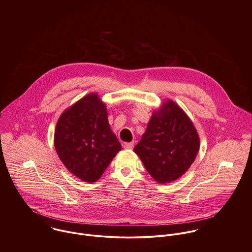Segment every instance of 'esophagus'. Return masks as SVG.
Returning <instances> with one entry per match:
<instances>
[{"mask_svg": "<svg viewBox=\"0 0 252 252\" xmlns=\"http://www.w3.org/2000/svg\"><path fill=\"white\" fill-rule=\"evenodd\" d=\"M123 147H124V149H133V147H134V144L133 143H126V144H123Z\"/></svg>", "mask_w": 252, "mask_h": 252, "instance_id": "esophagus-1", "label": "esophagus"}]
</instances>
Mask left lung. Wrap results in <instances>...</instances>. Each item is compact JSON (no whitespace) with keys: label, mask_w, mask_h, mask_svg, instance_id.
<instances>
[{"label":"left lung","mask_w":252,"mask_h":252,"mask_svg":"<svg viewBox=\"0 0 252 252\" xmlns=\"http://www.w3.org/2000/svg\"><path fill=\"white\" fill-rule=\"evenodd\" d=\"M200 147L198 133L184 111L167 101L152 114L140 143L134 147L148 174L159 183L180 178L192 165Z\"/></svg>","instance_id":"left-lung-1"}]
</instances>
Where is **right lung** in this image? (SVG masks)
<instances>
[{
  "instance_id": "1",
  "label": "right lung",
  "mask_w": 252,
  "mask_h": 252,
  "mask_svg": "<svg viewBox=\"0 0 252 252\" xmlns=\"http://www.w3.org/2000/svg\"><path fill=\"white\" fill-rule=\"evenodd\" d=\"M54 145L66 168L79 180H99L109 163L121 150L111 132L105 104L97 94H89L60 116Z\"/></svg>"
}]
</instances>
